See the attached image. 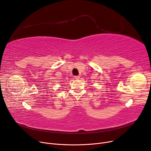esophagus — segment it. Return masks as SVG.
Listing matches in <instances>:
<instances>
[{
  "instance_id": "1",
  "label": "esophagus",
  "mask_w": 151,
  "mask_h": 151,
  "mask_svg": "<svg viewBox=\"0 0 151 151\" xmlns=\"http://www.w3.org/2000/svg\"><path fill=\"white\" fill-rule=\"evenodd\" d=\"M80 78V76H75V79H76V80H79Z\"/></svg>"
}]
</instances>
